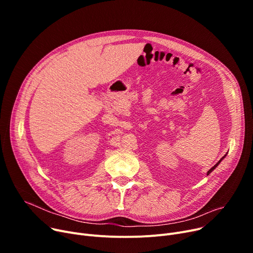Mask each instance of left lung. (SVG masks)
<instances>
[{
  "label": "left lung",
  "mask_w": 253,
  "mask_h": 253,
  "mask_svg": "<svg viewBox=\"0 0 253 253\" xmlns=\"http://www.w3.org/2000/svg\"><path fill=\"white\" fill-rule=\"evenodd\" d=\"M222 159H223V157H222V158H221V159H220V160H219V161H218V162H217V163H216V164H215V165H214V166H213V167H212V168H210V169H209V170H208V172H207V174H209V173H210V172H211V171H212V170H213V169H214V168H215V167H216V166H217V165H218V164H219V163H220V161H221V160H222Z\"/></svg>",
  "instance_id": "obj_1"
}]
</instances>
